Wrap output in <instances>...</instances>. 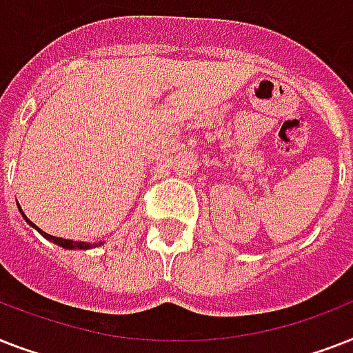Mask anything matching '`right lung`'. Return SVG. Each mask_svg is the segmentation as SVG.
<instances>
[{"instance_id": "add662e5", "label": "right lung", "mask_w": 353, "mask_h": 353, "mask_svg": "<svg viewBox=\"0 0 353 353\" xmlns=\"http://www.w3.org/2000/svg\"><path fill=\"white\" fill-rule=\"evenodd\" d=\"M19 210H21V209H19ZM21 216H23L25 221H27L29 225H32L34 229H38V227H36L34 223H32V221H30L29 218L23 214V210H21ZM38 231L41 232V236H43V238H47V240L52 241V243H57V245L63 247V249H91V247L99 245V243H85V241H73V240H65V238H57V236L47 234V232H43L41 229H38Z\"/></svg>"}]
</instances>
